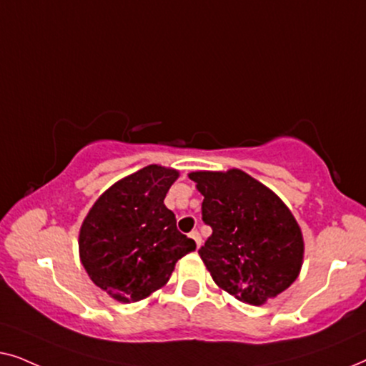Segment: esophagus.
<instances>
[{
    "label": "esophagus",
    "instance_id": "esophagus-1",
    "mask_svg": "<svg viewBox=\"0 0 366 366\" xmlns=\"http://www.w3.org/2000/svg\"><path fill=\"white\" fill-rule=\"evenodd\" d=\"M189 238L194 239V243H197V248L202 247V237H199L198 232H192V233H189Z\"/></svg>",
    "mask_w": 366,
    "mask_h": 366
}]
</instances>
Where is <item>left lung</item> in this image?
I'll return each instance as SVG.
<instances>
[{
	"label": "left lung",
	"instance_id": "8db88e82",
	"mask_svg": "<svg viewBox=\"0 0 366 366\" xmlns=\"http://www.w3.org/2000/svg\"><path fill=\"white\" fill-rule=\"evenodd\" d=\"M203 194V222L213 229L198 249L219 288L259 307L298 278L302 228L277 193L238 168L192 172Z\"/></svg>",
	"mask_w": 366,
	"mask_h": 366
}]
</instances>
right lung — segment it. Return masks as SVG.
Segmentation results:
<instances>
[{"label": "right lung", "mask_w": 366, "mask_h": 366, "mask_svg": "<svg viewBox=\"0 0 366 366\" xmlns=\"http://www.w3.org/2000/svg\"><path fill=\"white\" fill-rule=\"evenodd\" d=\"M178 177V169L148 164L112 184L83 219L81 264L92 282L119 303L139 302L164 287L178 259L197 248L164 207Z\"/></svg>", "instance_id": "1"}]
</instances>
